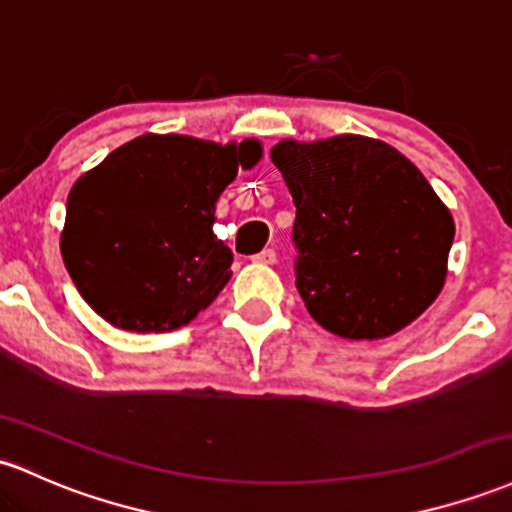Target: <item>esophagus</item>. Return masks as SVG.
Segmentation results:
<instances>
[{"label":"esophagus","instance_id":"34e87169","mask_svg":"<svg viewBox=\"0 0 512 512\" xmlns=\"http://www.w3.org/2000/svg\"><path fill=\"white\" fill-rule=\"evenodd\" d=\"M252 262H257V265H274V262H277V252H274L272 247H267V250L257 252V255L252 257Z\"/></svg>","mask_w":512,"mask_h":512}]
</instances>
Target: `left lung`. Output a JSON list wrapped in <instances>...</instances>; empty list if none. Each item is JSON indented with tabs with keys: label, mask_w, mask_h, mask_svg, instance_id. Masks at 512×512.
<instances>
[{
	"label": "left lung",
	"mask_w": 512,
	"mask_h": 512,
	"mask_svg": "<svg viewBox=\"0 0 512 512\" xmlns=\"http://www.w3.org/2000/svg\"><path fill=\"white\" fill-rule=\"evenodd\" d=\"M272 162L294 196L296 289L316 323L345 340H379L437 299L454 221L406 155L347 133L282 140Z\"/></svg>",
	"instance_id": "left-lung-1"
}]
</instances>
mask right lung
Instances as JSON below:
<instances>
[{"instance_id": "obj_1", "label": "right lung", "mask_w": 512, "mask_h": 512, "mask_svg": "<svg viewBox=\"0 0 512 512\" xmlns=\"http://www.w3.org/2000/svg\"><path fill=\"white\" fill-rule=\"evenodd\" d=\"M262 157L257 140L133 138L84 172L67 196L60 252L82 299L111 325L170 333L230 279L233 252L213 235L216 201Z\"/></svg>"}]
</instances>
